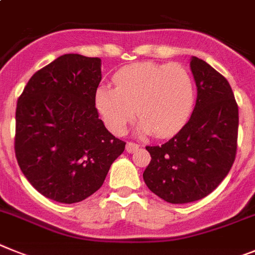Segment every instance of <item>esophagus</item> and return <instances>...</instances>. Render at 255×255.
Listing matches in <instances>:
<instances>
[{"label": "esophagus", "mask_w": 255, "mask_h": 255, "mask_svg": "<svg viewBox=\"0 0 255 255\" xmlns=\"http://www.w3.org/2000/svg\"><path fill=\"white\" fill-rule=\"evenodd\" d=\"M138 147H140V145L134 142H127V145H126V150H127V152H134Z\"/></svg>", "instance_id": "1"}]
</instances>
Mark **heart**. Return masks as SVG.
Wrapping results in <instances>:
<instances>
[{
  "label": "heart",
  "mask_w": 255,
  "mask_h": 255,
  "mask_svg": "<svg viewBox=\"0 0 255 255\" xmlns=\"http://www.w3.org/2000/svg\"><path fill=\"white\" fill-rule=\"evenodd\" d=\"M114 81L115 86L97 88L95 100L106 127L117 134L138 113L140 132L167 136L182 127L194 108V79L180 64H134L117 73Z\"/></svg>",
  "instance_id": "heart-1"
}]
</instances>
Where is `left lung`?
Returning a JSON list of instances; mask_svg holds the SVG:
<instances>
[{"label": "left lung", "instance_id": "1", "mask_svg": "<svg viewBox=\"0 0 255 255\" xmlns=\"http://www.w3.org/2000/svg\"><path fill=\"white\" fill-rule=\"evenodd\" d=\"M198 97L189 122L169 141L146 146L143 172L150 191L172 204L200 200L231 169L238 149L239 108L222 74L199 57L190 61Z\"/></svg>", "mask_w": 255, "mask_h": 255}]
</instances>
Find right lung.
I'll use <instances>...</instances> for the list:
<instances>
[{
    "label": "right lung",
    "mask_w": 255,
    "mask_h": 255,
    "mask_svg": "<svg viewBox=\"0 0 255 255\" xmlns=\"http://www.w3.org/2000/svg\"><path fill=\"white\" fill-rule=\"evenodd\" d=\"M100 81L101 59L66 54L35 72L17 99V164L51 200H85L125 151V141L99 118L95 97Z\"/></svg>",
    "instance_id": "1"
}]
</instances>
